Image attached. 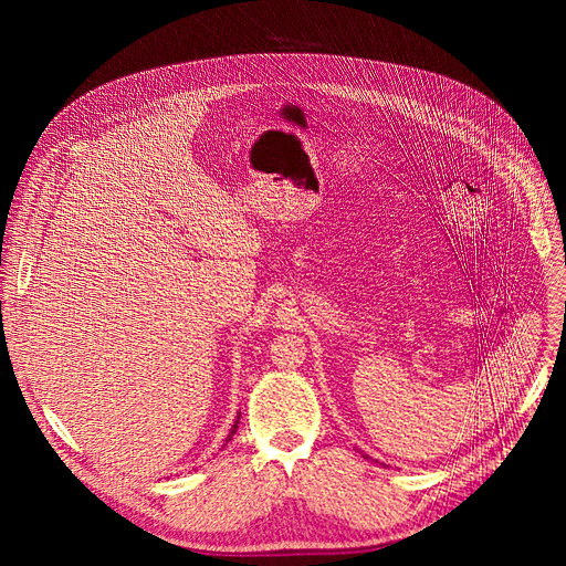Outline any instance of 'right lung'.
I'll return each instance as SVG.
<instances>
[{"label":"right lung","instance_id":"right-lung-1","mask_svg":"<svg viewBox=\"0 0 566 566\" xmlns=\"http://www.w3.org/2000/svg\"><path fill=\"white\" fill-rule=\"evenodd\" d=\"M238 422H241V413H238V418H235V422H233V427H231V432H229V437H227V443L231 441V437L235 434V430H238Z\"/></svg>","mask_w":566,"mask_h":566}]
</instances>
